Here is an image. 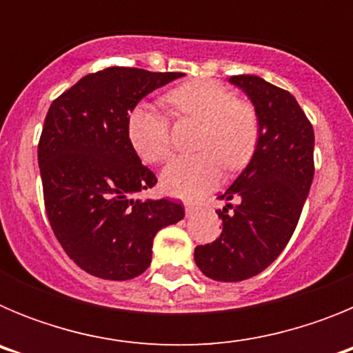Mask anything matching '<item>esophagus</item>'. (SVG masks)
I'll use <instances>...</instances> for the list:
<instances>
[{
	"instance_id": "34e87169",
	"label": "esophagus",
	"mask_w": 353,
	"mask_h": 353,
	"mask_svg": "<svg viewBox=\"0 0 353 353\" xmlns=\"http://www.w3.org/2000/svg\"><path fill=\"white\" fill-rule=\"evenodd\" d=\"M199 208H201V205L191 203V201H187V203H185V214L187 215H194L196 212L199 210Z\"/></svg>"
}]
</instances>
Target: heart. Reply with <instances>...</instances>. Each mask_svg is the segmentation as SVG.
<instances>
[{
	"label": "heart",
	"mask_w": 353,
	"mask_h": 353,
	"mask_svg": "<svg viewBox=\"0 0 353 353\" xmlns=\"http://www.w3.org/2000/svg\"><path fill=\"white\" fill-rule=\"evenodd\" d=\"M174 114L201 123L196 134L198 154L176 157L162 171V187L179 198H196L219 182L223 166L240 170L260 143L261 123L254 104L210 79L189 81L166 93ZM127 138L141 161L159 164L171 155L168 114L139 102L127 117Z\"/></svg>",
	"instance_id": "1"
}]
</instances>
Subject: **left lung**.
<instances>
[{"mask_svg": "<svg viewBox=\"0 0 353 353\" xmlns=\"http://www.w3.org/2000/svg\"><path fill=\"white\" fill-rule=\"evenodd\" d=\"M260 114L258 148L239 179L217 198L223 232L194 249L210 279L244 281L265 270L292 239L314 174V132L295 97L258 76H232Z\"/></svg>", "mask_w": 353, "mask_h": 353, "instance_id": "obj_1", "label": "left lung"}]
</instances>
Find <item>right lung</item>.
I'll return each mask as SVG.
<instances>
[{
  "label": "right lung",
  "mask_w": 353,
  "mask_h": 353,
  "mask_svg": "<svg viewBox=\"0 0 353 353\" xmlns=\"http://www.w3.org/2000/svg\"><path fill=\"white\" fill-rule=\"evenodd\" d=\"M182 72L108 67L54 99L39 141L43 203L72 261L111 281L139 276L154 236L183 219L182 203L134 199L157 183L127 138V117L143 97Z\"/></svg>",
  "instance_id": "obj_1"
}]
</instances>
